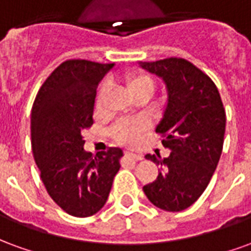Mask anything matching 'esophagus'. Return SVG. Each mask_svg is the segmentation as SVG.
Here are the masks:
<instances>
[{
	"label": "esophagus",
	"instance_id": "esophagus-1",
	"mask_svg": "<svg viewBox=\"0 0 251 251\" xmlns=\"http://www.w3.org/2000/svg\"><path fill=\"white\" fill-rule=\"evenodd\" d=\"M125 157L129 158V160H133V161H138V160H141L142 158L140 154H137V153H131V152H126Z\"/></svg>",
	"mask_w": 251,
	"mask_h": 251
}]
</instances>
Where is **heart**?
Segmentation results:
<instances>
[{"instance_id": "1", "label": "heart", "mask_w": 251, "mask_h": 251, "mask_svg": "<svg viewBox=\"0 0 251 251\" xmlns=\"http://www.w3.org/2000/svg\"><path fill=\"white\" fill-rule=\"evenodd\" d=\"M126 86L131 95L141 91H149L153 93L154 90V82L151 75H148L145 72L137 71L130 74L126 79ZM107 88L106 86H102L99 90L98 97H97V104L100 106L103 103L104 95H106ZM148 129V124L144 120H122L117 122L113 127V136L121 144L126 145H133L138 141V138L144 131Z\"/></svg>"}]
</instances>
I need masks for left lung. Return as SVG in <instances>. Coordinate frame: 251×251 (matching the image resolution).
<instances>
[{"label": "left lung", "instance_id": "obj_1", "mask_svg": "<svg viewBox=\"0 0 251 251\" xmlns=\"http://www.w3.org/2000/svg\"><path fill=\"white\" fill-rule=\"evenodd\" d=\"M167 86L168 103L156 133L171 149L168 157L147 154L160 165L157 179L144 185L153 204L165 211H183L199 199L221 158L226 113L208 75L181 57L140 63Z\"/></svg>", "mask_w": 251, "mask_h": 251}]
</instances>
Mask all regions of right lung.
<instances>
[{"instance_id":"1","label":"right lung","mask_w":251,"mask_h":251,"mask_svg":"<svg viewBox=\"0 0 251 251\" xmlns=\"http://www.w3.org/2000/svg\"><path fill=\"white\" fill-rule=\"evenodd\" d=\"M113 66L66 60L43 83L32 107V152L41 180L53 201L77 218L103 207L124 156L120 148L95 157L83 149V130L94 124L97 87Z\"/></svg>"}]
</instances>
